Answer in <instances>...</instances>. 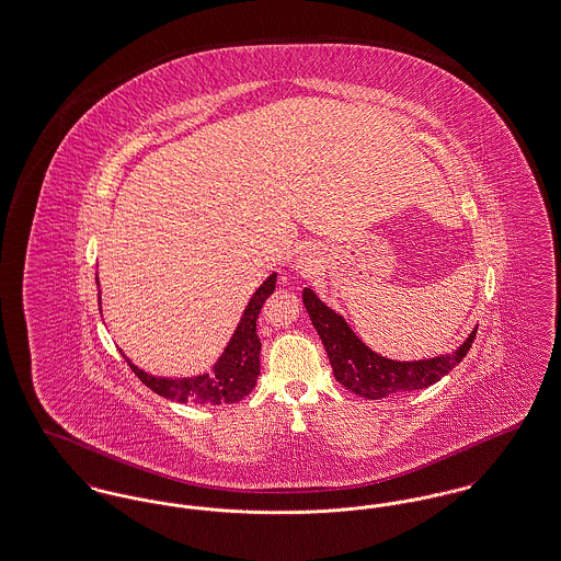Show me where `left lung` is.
<instances>
[{
  "mask_svg": "<svg viewBox=\"0 0 561 561\" xmlns=\"http://www.w3.org/2000/svg\"><path fill=\"white\" fill-rule=\"evenodd\" d=\"M302 302L311 324L327 347L334 379L343 383L345 390L368 400H379L396 392L422 390L440 381L463 360L477 336L474 329L451 354L415 363H398L366 347L356 332L347 327L343 316L327 307L311 288L302 290Z\"/></svg>",
  "mask_w": 561,
  "mask_h": 561,
  "instance_id": "obj_1",
  "label": "left lung"
}]
</instances>
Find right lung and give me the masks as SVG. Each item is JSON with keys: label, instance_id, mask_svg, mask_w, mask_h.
<instances>
[{"label": "right lung", "instance_id": "add662e5", "mask_svg": "<svg viewBox=\"0 0 561 561\" xmlns=\"http://www.w3.org/2000/svg\"><path fill=\"white\" fill-rule=\"evenodd\" d=\"M277 273L268 275L263 286L252 295L237 329L232 332L229 345L209 373L184 379L154 377L137 368L131 360L133 373L144 386L169 400L195 402V404H232L250 394L261 375V339L256 334L259 313L263 302L273 295Z\"/></svg>", "mask_w": 561, "mask_h": 561}]
</instances>
